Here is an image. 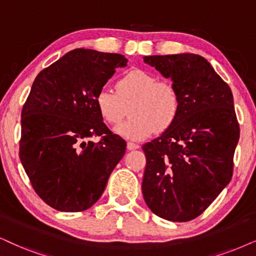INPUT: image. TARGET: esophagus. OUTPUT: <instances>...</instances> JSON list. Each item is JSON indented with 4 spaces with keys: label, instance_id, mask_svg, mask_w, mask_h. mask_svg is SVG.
<instances>
[{
    "label": "esophagus",
    "instance_id": "esophagus-1",
    "mask_svg": "<svg viewBox=\"0 0 256 256\" xmlns=\"http://www.w3.org/2000/svg\"><path fill=\"white\" fill-rule=\"evenodd\" d=\"M126 148H128V150H137V148H139V145L128 142V145H126Z\"/></svg>",
    "mask_w": 256,
    "mask_h": 256
}]
</instances>
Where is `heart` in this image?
<instances>
[{
    "instance_id": "1",
    "label": "heart",
    "mask_w": 256,
    "mask_h": 256,
    "mask_svg": "<svg viewBox=\"0 0 256 256\" xmlns=\"http://www.w3.org/2000/svg\"><path fill=\"white\" fill-rule=\"evenodd\" d=\"M96 105L106 124L117 125L125 114L124 106L132 102L130 119L116 132L131 140H143L154 132H164L174 124L180 112V96L177 87L148 70L134 68L116 84V93L108 87L96 94Z\"/></svg>"
}]
</instances>
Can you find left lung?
<instances>
[{"label":"left lung","mask_w":256,"mask_h":256,"mask_svg":"<svg viewBox=\"0 0 256 256\" xmlns=\"http://www.w3.org/2000/svg\"><path fill=\"white\" fill-rule=\"evenodd\" d=\"M144 62L171 78L182 106L174 124L143 145V196L154 214L186 222L202 214L232 180L240 137L232 93L197 54L150 56Z\"/></svg>","instance_id":"left-lung-1"}]
</instances>
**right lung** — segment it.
Instances as JSON below:
<instances>
[{
	"instance_id": "1",
	"label": "right lung",
	"mask_w": 256,
	"mask_h": 256,
	"mask_svg": "<svg viewBox=\"0 0 256 256\" xmlns=\"http://www.w3.org/2000/svg\"><path fill=\"white\" fill-rule=\"evenodd\" d=\"M128 59L78 48L35 78L21 113L20 160L52 208L84 212L100 198L126 143L102 122L96 94ZM102 136L94 144L90 138Z\"/></svg>"
}]
</instances>
